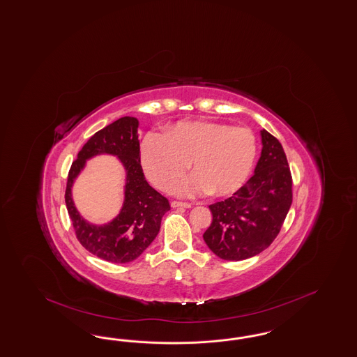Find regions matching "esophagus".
Listing matches in <instances>:
<instances>
[{"label":"esophagus","instance_id":"obj_1","mask_svg":"<svg viewBox=\"0 0 357 357\" xmlns=\"http://www.w3.org/2000/svg\"><path fill=\"white\" fill-rule=\"evenodd\" d=\"M172 208H191L190 203H182V202H172Z\"/></svg>","mask_w":357,"mask_h":357}]
</instances>
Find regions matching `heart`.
<instances>
[{
	"label": "heart",
	"instance_id": "1",
	"mask_svg": "<svg viewBox=\"0 0 357 357\" xmlns=\"http://www.w3.org/2000/svg\"><path fill=\"white\" fill-rule=\"evenodd\" d=\"M256 155V135L249 129L216 121H179L141 144L142 167L160 190L178 185L190 163L195 175L175 188L181 195H234L248 181Z\"/></svg>",
	"mask_w": 357,
	"mask_h": 357
}]
</instances>
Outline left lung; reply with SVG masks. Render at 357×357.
Masks as SVG:
<instances>
[{
  "instance_id": "1",
  "label": "left lung",
  "mask_w": 357,
  "mask_h": 357,
  "mask_svg": "<svg viewBox=\"0 0 357 357\" xmlns=\"http://www.w3.org/2000/svg\"><path fill=\"white\" fill-rule=\"evenodd\" d=\"M261 142L255 175L234 197L209 206L212 222L203 238L227 261L250 259L271 245L293 202V181L282 145L265 129Z\"/></svg>"
}]
</instances>
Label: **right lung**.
Segmentation results:
<instances>
[{
	"mask_svg": "<svg viewBox=\"0 0 357 357\" xmlns=\"http://www.w3.org/2000/svg\"><path fill=\"white\" fill-rule=\"evenodd\" d=\"M101 153L114 155L123 163L126 185L121 213L98 226L86 222L74 207L72 185L86 160ZM139 158L138 120L125 116L92 135L71 165L64 195L67 211L77 240L98 259L114 264L138 259L157 237L160 220L170 209L169 200L146 182Z\"/></svg>",
	"mask_w": 357,
	"mask_h": 357,
	"instance_id": "obj_1",
	"label": "right lung"
}]
</instances>
